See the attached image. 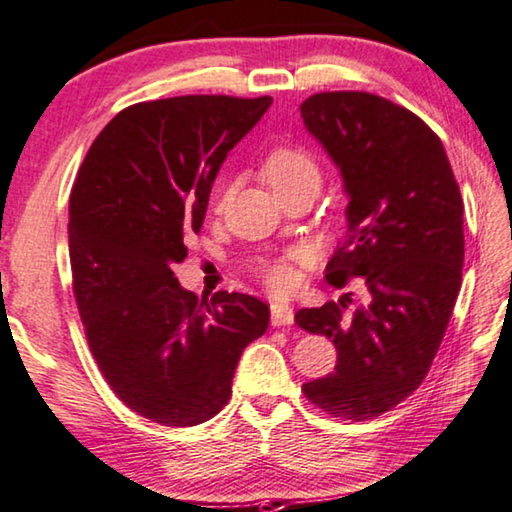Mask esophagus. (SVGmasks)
Instances as JSON below:
<instances>
[{"label": "esophagus", "mask_w": 512, "mask_h": 512, "mask_svg": "<svg viewBox=\"0 0 512 512\" xmlns=\"http://www.w3.org/2000/svg\"><path fill=\"white\" fill-rule=\"evenodd\" d=\"M272 326H290L295 322V313H292V308L286 304H272Z\"/></svg>", "instance_id": "34e87169"}]
</instances>
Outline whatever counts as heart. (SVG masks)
<instances>
[{
  "mask_svg": "<svg viewBox=\"0 0 512 512\" xmlns=\"http://www.w3.org/2000/svg\"><path fill=\"white\" fill-rule=\"evenodd\" d=\"M261 177L270 186L276 197L288 195L292 190L299 188H313L315 192L320 190L322 183V170L320 163L315 161L313 154H308L301 147H274L270 154L265 156L261 165ZM231 197V188L224 186L215 197V211H222L226 201ZM261 276L265 286L276 295L290 292L299 283V272L295 265L288 261H272L261 265Z\"/></svg>",
  "mask_w": 512,
  "mask_h": 512,
  "instance_id": "b5f03b06",
  "label": "heart"
}]
</instances>
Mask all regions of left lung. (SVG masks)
Listing matches in <instances>:
<instances>
[{"label": "left lung", "mask_w": 512, "mask_h": 512, "mask_svg": "<svg viewBox=\"0 0 512 512\" xmlns=\"http://www.w3.org/2000/svg\"><path fill=\"white\" fill-rule=\"evenodd\" d=\"M306 129L340 167L347 236L326 265L351 292L301 308L297 326L324 333L335 372L301 385L306 399L340 420H372L420 388L445 338L463 281V197L440 138L408 108L372 92H317L299 106Z\"/></svg>", "instance_id": "left-lung-1"}]
</instances>
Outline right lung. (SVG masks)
<instances>
[{
  "instance_id": "add662e5",
  "label": "right lung",
  "mask_w": 512,
  "mask_h": 512,
  "mask_svg": "<svg viewBox=\"0 0 512 512\" xmlns=\"http://www.w3.org/2000/svg\"><path fill=\"white\" fill-rule=\"evenodd\" d=\"M270 104L267 95L133 104L106 124L74 179L72 290L90 351L115 395L163 426L220 413L240 354L270 324L261 299L197 297L174 276L217 170Z\"/></svg>"
}]
</instances>
